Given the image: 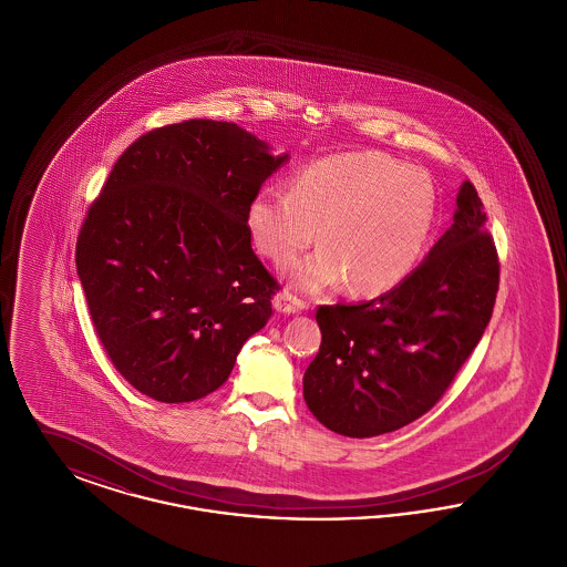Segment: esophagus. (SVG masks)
<instances>
[{
	"instance_id": "34e87169",
	"label": "esophagus",
	"mask_w": 567,
	"mask_h": 567,
	"mask_svg": "<svg viewBox=\"0 0 567 567\" xmlns=\"http://www.w3.org/2000/svg\"><path fill=\"white\" fill-rule=\"evenodd\" d=\"M274 306H276V310L280 315H297V312H301L306 308V303L299 297L291 296L289 291L278 293L276 299H274Z\"/></svg>"
}]
</instances>
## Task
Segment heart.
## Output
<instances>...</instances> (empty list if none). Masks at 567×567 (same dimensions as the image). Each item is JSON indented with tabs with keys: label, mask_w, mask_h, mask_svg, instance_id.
<instances>
[{
	"label": "heart",
	"mask_w": 567,
	"mask_h": 567,
	"mask_svg": "<svg viewBox=\"0 0 567 567\" xmlns=\"http://www.w3.org/2000/svg\"><path fill=\"white\" fill-rule=\"evenodd\" d=\"M437 193L430 174L378 153H342L308 163L293 189L266 187L248 206L255 246L289 264L319 238L315 255L291 266L297 291H319L342 278L357 293L400 285L430 243Z\"/></svg>",
	"instance_id": "1"
}]
</instances>
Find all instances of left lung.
Wrapping results in <instances>:
<instances>
[{
	"instance_id": "1",
	"label": "left lung",
	"mask_w": 567,
	"mask_h": 567,
	"mask_svg": "<svg viewBox=\"0 0 567 567\" xmlns=\"http://www.w3.org/2000/svg\"><path fill=\"white\" fill-rule=\"evenodd\" d=\"M483 202L465 181L453 225L425 261L384 296L319 306L321 349L303 400L349 437L395 432L440 402L491 321L499 259Z\"/></svg>"
}]
</instances>
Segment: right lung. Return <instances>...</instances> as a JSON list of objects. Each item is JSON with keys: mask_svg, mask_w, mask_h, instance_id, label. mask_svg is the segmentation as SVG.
I'll list each match as a JSON object with an SVG mask.
<instances>
[{"mask_svg": "<svg viewBox=\"0 0 567 567\" xmlns=\"http://www.w3.org/2000/svg\"><path fill=\"white\" fill-rule=\"evenodd\" d=\"M287 162L236 123L190 118L140 135L114 163L76 270L100 342L140 393L206 398L270 321L278 282L252 252L248 206Z\"/></svg>", "mask_w": 567, "mask_h": 567, "instance_id": "1", "label": "right lung"}]
</instances>
